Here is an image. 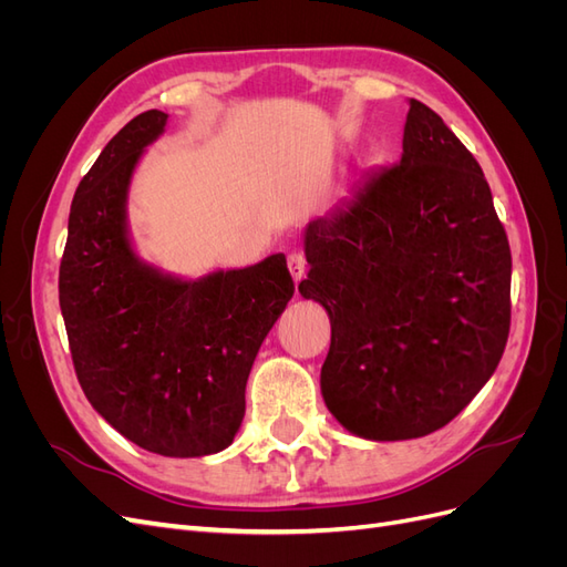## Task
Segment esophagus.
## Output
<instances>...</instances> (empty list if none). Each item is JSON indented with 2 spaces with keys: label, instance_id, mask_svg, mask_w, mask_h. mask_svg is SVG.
<instances>
[{
  "label": "esophagus",
  "instance_id": "34e87169",
  "mask_svg": "<svg viewBox=\"0 0 567 567\" xmlns=\"http://www.w3.org/2000/svg\"><path fill=\"white\" fill-rule=\"evenodd\" d=\"M305 267H307V262H305L302 252H290L288 255V271H290V277L296 279V284L305 277Z\"/></svg>",
  "mask_w": 567,
  "mask_h": 567
}]
</instances>
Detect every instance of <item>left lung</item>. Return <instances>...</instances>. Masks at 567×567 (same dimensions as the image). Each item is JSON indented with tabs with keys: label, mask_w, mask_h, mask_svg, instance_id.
<instances>
[{
	"label": "left lung",
	"mask_w": 567,
	"mask_h": 567,
	"mask_svg": "<svg viewBox=\"0 0 567 567\" xmlns=\"http://www.w3.org/2000/svg\"><path fill=\"white\" fill-rule=\"evenodd\" d=\"M298 290L331 319L321 398L348 433L431 435L499 367L511 250L471 151L409 99L400 163L305 225Z\"/></svg>",
	"instance_id": "8db88e82"
}]
</instances>
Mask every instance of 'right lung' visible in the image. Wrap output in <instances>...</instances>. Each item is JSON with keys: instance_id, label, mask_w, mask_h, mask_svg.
I'll use <instances>...</instances> for the list:
<instances>
[{"instance_id": "add662e5", "label": "right lung", "mask_w": 567, "mask_h": 567, "mask_svg": "<svg viewBox=\"0 0 567 567\" xmlns=\"http://www.w3.org/2000/svg\"><path fill=\"white\" fill-rule=\"evenodd\" d=\"M165 125L163 111L136 115L82 177L59 302L78 381L96 414L146 452L194 458L234 442L257 350L296 286L284 252L198 279L136 252L130 186Z\"/></svg>"}]
</instances>
